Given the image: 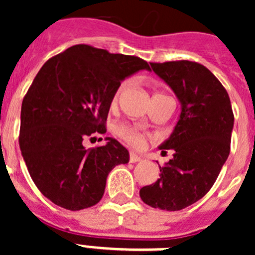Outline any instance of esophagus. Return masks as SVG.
<instances>
[{
  "instance_id": "esophagus-1",
  "label": "esophagus",
  "mask_w": 255,
  "mask_h": 255,
  "mask_svg": "<svg viewBox=\"0 0 255 255\" xmlns=\"http://www.w3.org/2000/svg\"><path fill=\"white\" fill-rule=\"evenodd\" d=\"M140 161H141L140 155H138L135 152L130 153V162H131V163H135V162H140Z\"/></svg>"
}]
</instances>
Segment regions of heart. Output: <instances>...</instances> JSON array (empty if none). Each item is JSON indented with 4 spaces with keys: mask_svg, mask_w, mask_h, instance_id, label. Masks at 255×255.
Returning a JSON list of instances; mask_svg holds the SVG:
<instances>
[{
    "mask_svg": "<svg viewBox=\"0 0 255 255\" xmlns=\"http://www.w3.org/2000/svg\"><path fill=\"white\" fill-rule=\"evenodd\" d=\"M126 84H128V83L125 82L120 85V88H119L116 93H115L114 101H112V102L114 103L116 102L119 96H120V93L123 92V89L126 87ZM116 132L121 139H124L126 143L132 145V147H141L144 140H145V134H144V132H141L140 130L135 129V128H132V126H129V125L117 126Z\"/></svg>",
    "mask_w": 255,
    "mask_h": 255,
    "instance_id": "b5f03b06",
    "label": "heart"
}]
</instances>
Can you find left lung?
Here are the masks:
<instances>
[{"label":"left lung","mask_w":255,"mask_h":255,"mask_svg":"<svg viewBox=\"0 0 255 255\" xmlns=\"http://www.w3.org/2000/svg\"><path fill=\"white\" fill-rule=\"evenodd\" d=\"M181 106L170 138L159 145L173 157L159 166V179L139 191L153 208L180 211L198 202L213 186L230 154L234 114L230 97L217 78L191 61L150 64ZM152 71V70H150Z\"/></svg>","instance_id":"obj_1"}]
</instances>
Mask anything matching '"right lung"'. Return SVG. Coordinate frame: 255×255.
Returning a JSON list of instances; mask_svg holds the SVG:
<instances>
[{
  "label": "right lung",
  "instance_id": "1",
  "mask_svg": "<svg viewBox=\"0 0 255 255\" xmlns=\"http://www.w3.org/2000/svg\"><path fill=\"white\" fill-rule=\"evenodd\" d=\"M149 65L135 56L76 44L49 58L24 97L19 144L40 193L69 211L102 199L108 173L129 162L114 138L85 149L83 140L106 132L105 123L121 82Z\"/></svg>",
  "mask_w": 255,
  "mask_h": 255
}]
</instances>
